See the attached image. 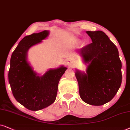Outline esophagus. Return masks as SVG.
<instances>
[{"label": "esophagus", "mask_w": 130, "mask_h": 130, "mask_svg": "<svg viewBox=\"0 0 130 130\" xmlns=\"http://www.w3.org/2000/svg\"><path fill=\"white\" fill-rule=\"evenodd\" d=\"M67 66H68V67H70V68H71V67H73V65H74V60H72V59H69L67 60Z\"/></svg>", "instance_id": "34e87169"}]
</instances>
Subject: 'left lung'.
Here are the masks:
<instances>
[{
	"instance_id": "1",
	"label": "left lung",
	"mask_w": 130,
	"mask_h": 130,
	"mask_svg": "<svg viewBox=\"0 0 130 130\" xmlns=\"http://www.w3.org/2000/svg\"><path fill=\"white\" fill-rule=\"evenodd\" d=\"M92 43L79 51L86 72L76 70L79 96L87 104L101 106L110 101L122 82L121 61L116 46L102 31H86Z\"/></svg>"
}]
</instances>
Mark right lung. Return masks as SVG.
Segmentation results:
<instances>
[{
    "label": "right lung",
    "mask_w": 130,
    "mask_h": 130,
    "mask_svg": "<svg viewBox=\"0 0 130 130\" xmlns=\"http://www.w3.org/2000/svg\"><path fill=\"white\" fill-rule=\"evenodd\" d=\"M49 35V31L44 30L25 36L19 43L11 58L8 79L12 94L18 102L31 110H41L54 102L58 83L67 69L62 65L56 69H50L40 76L28 61V50Z\"/></svg>",
    "instance_id": "add662e5"
}]
</instances>
